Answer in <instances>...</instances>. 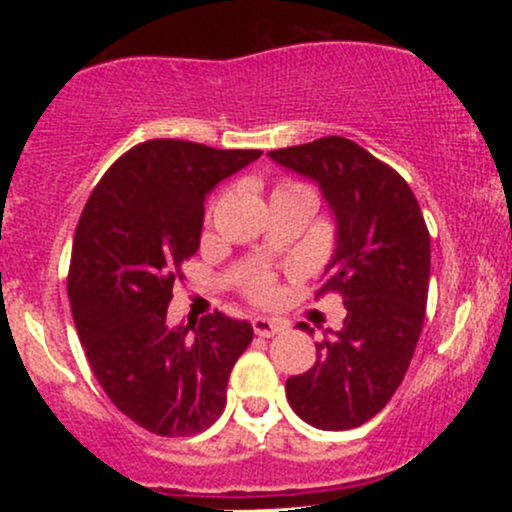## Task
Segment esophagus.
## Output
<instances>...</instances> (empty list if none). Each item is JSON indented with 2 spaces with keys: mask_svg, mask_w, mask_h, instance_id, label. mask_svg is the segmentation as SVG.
<instances>
[{
  "mask_svg": "<svg viewBox=\"0 0 512 512\" xmlns=\"http://www.w3.org/2000/svg\"><path fill=\"white\" fill-rule=\"evenodd\" d=\"M252 330L257 337H274V334L286 330V322L269 320V317H252Z\"/></svg>",
  "mask_w": 512,
  "mask_h": 512,
  "instance_id": "esophagus-1",
  "label": "esophagus"
}]
</instances>
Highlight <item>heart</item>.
I'll list each match as a JSON object with an SVG mask.
<instances>
[{
	"label": "heart",
	"mask_w": 512,
	"mask_h": 512,
	"mask_svg": "<svg viewBox=\"0 0 512 512\" xmlns=\"http://www.w3.org/2000/svg\"><path fill=\"white\" fill-rule=\"evenodd\" d=\"M289 190H303V185L284 180L276 185L274 192H289ZM243 291L248 293V298H252V301H260V303L269 301V298L274 296V276L269 274L267 269H255V272L243 276Z\"/></svg>",
	"instance_id": "b5f03b06"
}]
</instances>
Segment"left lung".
<instances>
[{"instance_id":"8db88e82","label":"left lung","mask_w":512,"mask_h":512,"mask_svg":"<svg viewBox=\"0 0 512 512\" xmlns=\"http://www.w3.org/2000/svg\"><path fill=\"white\" fill-rule=\"evenodd\" d=\"M269 156L320 182L337 216V250L315 296H342L344 327L315 342V366L286 380V399L305 424L346 431L373 419L402 385L426 317L431 236L407 180L351 139L322 137Z\"/></svg>"}]
</instances>
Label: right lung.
Wrapping results in <instances>:
<instances>
[{"mask_svg":"<svg viewBox=\"0 0 512 512\" xmlns=\"http://www.w3.org/2000/svg\"><path fill=\"white\" fill-rule=\"evenodd\" d=\"M260 154L149 139L105 170L76 223L67 293L88 366L110 402L156 436L207 431L252 342L250 322L219 310L178 330L166 315L199 248L204 195Z\"/></svg>","mask_w":512,"mask_h":512,"instance_id":"right-lung-1","label":"right lung"}]
</instances>
